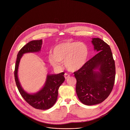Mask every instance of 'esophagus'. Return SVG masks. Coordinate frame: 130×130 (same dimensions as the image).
<instances>
[{"mask_svg":"<svg viewBox=\"0 0 130 130\" xmlns=\"http://www.w3.org/2000/svg\"><path fill=\"white\" fill-rule=\"evenodd\" d=\"M64 77H65V79H68V78H69L70 77V75H68V73H65L64 74Z\"/></svg>","mask_w":130,"mask_h":130,"instance_id":"34e87169","label":"esophagus"}]
</instances>
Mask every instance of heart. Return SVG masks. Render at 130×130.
Instances as JSON below:
<instances>
[{
    "label": "heart",
    "mask_w": 130,
    "mask_h": 130,
    "mask_svg": "<svg viewBox=\"0 0 130 130\" xmlns=\"http://www.w3.org/2000/svg\"><path fill=\"white\" fill-rule=\"evenodd\" d=\"M87 46L83 42L66 41L57 44L48 55V61L54 67H59L64 61L65 67L76 71L85 64L88 55Z\"/></svg>",
    "instance_id": "b5f03b06"
}]
</instances>
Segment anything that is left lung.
Here are the masks:
<instances>
[{"label":"left lung","instance_id":"obj_1","mask_svg":"<svg viewBox=\"0 0 130 130\" xmlns=\"http://www.w3.org/2000/svg\"><path fill=\"white\" fill-rule=\"evenodd\" d=\"M91 43L98 53L74 72L76 90L80 101L92 105L102 102L112 91L115 78V65L109 46L99 38Z\"/></svg>","mask_w":130,"mask_h":130}]
</instances>
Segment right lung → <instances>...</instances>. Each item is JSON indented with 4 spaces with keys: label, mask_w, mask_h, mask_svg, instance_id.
Returning <instances> with one entry per match:
<instances>
[{
    "label": "right lung",
    "mask_w": 130,
    "mask_h": 130,
    "mask_svg": "<svg viewBox=\"0 0 130 130\" xmlns=\"http://www.w3.org/2000/svg\"><path fill=\"white\" fill-rule=\"evenodd\" d=\"M42 43V40L30 41L18 52L15 67L14 77L17 88L25 100L35 108L45 110L51 108L56 102L58 89L65 81V73L63 72L58 74H48L43 88L34 94H29L25 91L18 78V66L23 54L26 53L40 52Z\"/></svg>",
    "instance_id": "1"
}]
</instances>
